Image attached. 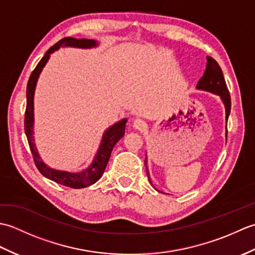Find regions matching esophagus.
I'll return each instance as SVG.
<instances>
[{
	"label": "esophagus",
	"instance_id": "esophagus-1",
	"mask_svg": "<svg viewBox=\"0 0 255 255\" xmlns=\"http://www.w3.org/2000/svg\"><path fill=\"white\" fill-rule=\"evenodd\" d=\"M132 126H133L134 129H138V130H141L142 128H144L145 123H144V121H142V119L137 118V119H134V121H133Z\"/></svg>",
	"mask_w": 255,
	"mask_h": 255
}]
</instances>
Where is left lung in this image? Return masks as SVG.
<instances>
[{
  "mask_svg": "<svg viewBox=\"0 0 255 255\" xmlns=\"http://www.w3.org/2000/svg\"><path fill=\"white\" fill-rule=\"evenodd\" d=\"M196 88L198 90L207 91V92H210V93L217 94L220 96V99L223 101L226 108V122H228V117L230 115V110H231L230 94H229L228 88H227L221 68L219 67L217 61L211 57H207V64H206L205 73L198 81ZM226 134H227V131H226ZM144 164H145V167H147V156H145ZM147 173H148V178L150 181L148 169H147Z\"/></svg>",
  "mask_w": 255,
  "mask_h": 255,
  "instance_id": "1",
  "label": "left lung"
}]
</instances>
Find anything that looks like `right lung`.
<instances>
[{
  "mask_svg": "<svg viewBox=\"0 0 255 255\" xmlns=\"http://www.w3.org/2000/svg\"><path fill=\"white\" fill-rule=\"evenodd\" d=\"M97 46V42L93 39H77V38L72 37H66L63 39L59 40L57 44L53 45L50 49L45 53L41 60L38 62L37 67L34 71L31 72L28 83H27V90H26V97H27V105H26V112H25V133L27 140H28V144L31 151L32 158L42 175L45 177L49 178V180L61 184V185L72 187V188H83L88 187L92 184L96 183L102 177L103 173H104L106 165L110 161L112 150L119 140H121L125 134V129H126V123L127 119H122L121 122L114 124L113 126L105 130L103 134L102 141L97 150V153L94 156L93 161L90 164L89 167L82 172H67V171H60L56 169H51L48 166L44 161L41 160L39 153H38L37 148L35 145L34 140V94L35 89L37 84V80L39 78V74L41 70L46 66L47 61L49 60L50 55L52 52L58 50L60 47H74V48H93Z\"/></svg>",
  "mask_w": 255,
  "mask_h": 255,
  "instance_id": "right-lung-1",
  "label": "right lung"
}]
</instances>
